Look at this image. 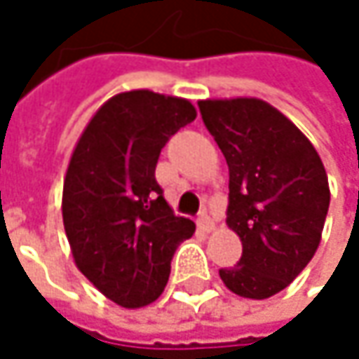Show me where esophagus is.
I'll list each match as a JSON object with an SVG mask.
<instances>
[{"label":"esophagus","instance_id":"obj_1","mask_svg":"<svg viewBox=\"0 0 359 359\" xmlns=\"http://www.w3.org/2000/svg\"><path fill=\"white\" fill-rule=\"evenodd\" d=\"M198 225H201L202 231H210V229L215 227V221H212V217H210L208 212H201V217H198Z\"/></svg>","mask_w":359,"mask_h":359}]
</instances>
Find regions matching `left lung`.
Listing matches in <instances>:
<instances>
[{"instance_id":"8db88e82","label":"left lung","mask_w":359,"mask_h":359,"mask_svg":"<svg viewBox=\"0 0 359 359\" xmlns=\"http://www.w3.org/2000/svg\"><path fill=\"white\" fill-rule=\"evenodd\" d=\"M206 130L229 167L227 225L242 258L221 269L223 283L252 299L285 290L320 244L329 180L310 140L260 99L201 101Z\"/></svg>"}]
</instances>
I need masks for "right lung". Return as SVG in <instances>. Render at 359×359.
Instances as JSON below:
<instances>
[{"mask_svg": "<svg viewBox=\"0 0 359 359\" xmlns=\"http://www.w3.org/2000/svg\"><path fill=\"white\" fill-rule=\"evenodd\" d=\"M194 119L186 99L121 93L95 113L69 158L62 212L76 266L123 308L157 299L175 250L196 229L155 177L161 149Z\"/></svg>", "mask_w": 359, "mask_h": 359, "instance_id": "1", "label": "right lung"}]
</instances>
